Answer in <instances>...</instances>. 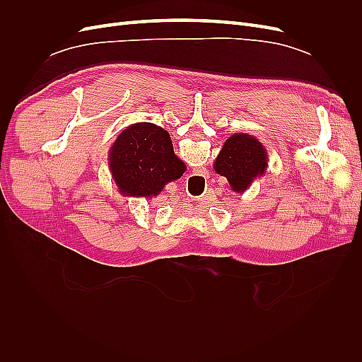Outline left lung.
<instances>
[{
	"label": "left lung",
	"instance_id": "1",
	"mask_svg": "<svg viewBox=\"0 0 362 362\" xmlns=\"http://www.w3.org/2000/svg\"><path fill=\"white\" fill-rule=\"evenodd\" d=\"M213 166L228 180L233 192L245 193L252 182L266 173L269 156L255 136L235 133L226 139Z\"/></svg>",
	"mask_w": 362,
	"mask_h": 362
}]
</instances>
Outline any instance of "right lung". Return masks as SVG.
Instances as JSON below:
<instances>
[{
  "mask_svg": "<svg viewBox=\"0 0 362 362\" xmlns=\"http://www.w3.org/2000/svg\"><path fill=\"white\" fill-rule=\"evenodd\" d=\"M108 169L122 196L154 198L168 182L182 177L185 164L173 152L166 129L151 122H137L116 137L108 151Z\"/></svg>",
  "mask_w": 362,
  "mask_h": 362,
  "instance_id": "1",
  "label": "right lung"
}]
</instances>
